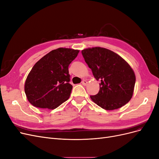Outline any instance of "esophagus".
Returning a JSON list of instances; mask_svg holds the SVG:
<instances>
[{"mask_svg": "<svg viewBox=\"0 0 159 159\" xmlns=\"http://www.w3.org/2000/svg\"><path fill=\"white\" fill-rule=\"evenodd\" d=\"M81 84H82V85H86L88 84V81H87V80H83L82 81H81Z\"/></svg>", "mask_w": 159, "mask_h": 159, "instance_id": "esophagus-1", "label": "esophagus"}]
</instances>
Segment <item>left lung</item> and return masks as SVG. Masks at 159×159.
Listing matches in <instances>:
<instances>
[{
	"label": "left lung",
	"mask_w": 159,
	"mask_h": 159,
	"mask_svg": "<svg viewBox=\"0 0 159 159\" xmlns=\"http://www.w3.org/2000/svg\"><path fill=\"white\" fill-rule=\"evenodd\" d=\"M94 78L100 81L99 91L90 98L105 110L123 107L132 98L135 74L127 62L113 51L101 47L81 51Z\"/></svg>",
	"instance_id": "1"
}]
</instances>
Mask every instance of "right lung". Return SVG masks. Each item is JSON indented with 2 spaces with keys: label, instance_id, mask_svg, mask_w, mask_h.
<instances>
[{
  "label": "right lung",
  "instance_id": "1",
  "mask_svg": "<svg viewBox=\"0 0 159 159\" xmlns=\"http://www.w3.org/2000/svg\"><path fill=\"white\" fill-rule=\"evenodd\" d=\"M79 52L59 48L38 60L25 81L28 102L36 107L54 109L68 100L73 88L69 84L68 66Z\"/></svg>",
  "mask_w": 159,
  "mask_h": 159
}]
</instances>
